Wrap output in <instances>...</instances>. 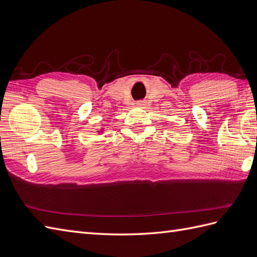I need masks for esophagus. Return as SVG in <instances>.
<instances>
[{
	"instance_id": "obj_1",
	"label": "esophagus",
	"mask_w": 257,
	"mask_h": 257,
	"mask_svg": "<svg viewBox=\"0 0 257 257\" xmlns=\"http://www.w3.org/2000/svg\"><path fill=\"white\" fill-rule=\"evenodd\" d=\"M136 104H137V106L142 107V106H144V104H146V102H143V101H138Z\"/></svg>"
}]
</instances>
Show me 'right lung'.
I'll return each mask as SVG.
<instances>
[{
	"instance_id": "obj_1",
	"label": "right lung",
	"mask_w": 257,
	"mask_h": 257,
	"mask_svg": "<svg viewBox=\"0 0 257 257\" xmlns=\"http://www.w3.org/2000/svg\"><path fill=\"white\" fill-rule=\"evenodd\" d=\"M97 133H98V135H101V134H103L104 133V128L102 127V128H100V130H98L97 131Z\"/></svg>"
}]
</instances>
